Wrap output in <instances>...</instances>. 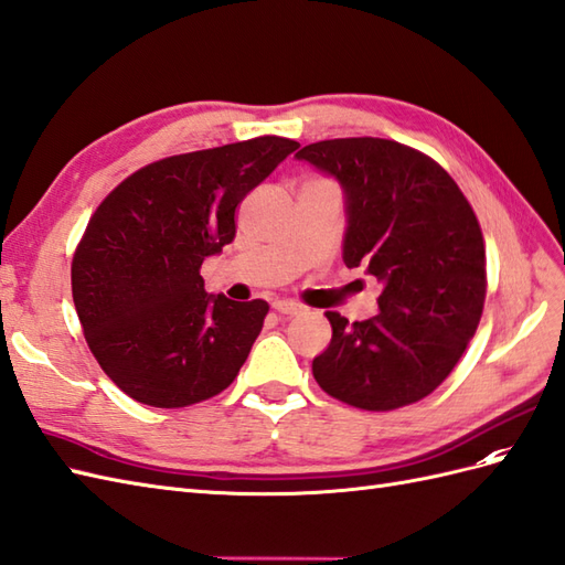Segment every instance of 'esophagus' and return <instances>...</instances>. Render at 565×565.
I'll return each mask as SVG.
<instances>
[{
  "label": "esophagus",
  "instance_id": "esophagus-1",
  "mask_svg": "<svg viewBox=\"0 0 565 565\" xmlns=\"http://www.w3.org/2000/svg\"><path fill=\"white\" fill-rule=\"evenodd\" d=\"M271 308L277 310V312H281V315H302V312H308V306H302V302H298V300H274L271 302Z\"/></svg>",
  "mask_w": 565,
  "mask_h": 565
}]
</instances>
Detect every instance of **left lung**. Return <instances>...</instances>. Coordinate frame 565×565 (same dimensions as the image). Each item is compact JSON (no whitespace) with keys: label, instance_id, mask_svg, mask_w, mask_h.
Segmentation results:
<instances>
[{"label":"left lung","instance_id":"1","mask_svg":"<svg viewBox=\"0 0 565 565\" xmlns=\"http://www.w3.org/2000/svg\"><path fill=\"white\" fill-rule=\"evenodd\" d=\"M296 157L339 179L343 263L367 265L384 284L370 320L324 312L331 343L312 360L317 384L372 413L423 401L458 365L484 310L487 255L472 205L439 162L396 140H320Z\"/></svg>","mask_w":565,"mask_h":565}]
</instances>
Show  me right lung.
<instances>
[{"label": "right lung", "instance_id": "1", "mask_svg": "<svg viewBox=\"0 0 565 565\" xmlns=\"http://www.w3.org/2000/svg\"><path fill=\"white\" fill-rule=\"evenodd\" d=\"M300 142L259 136L157 159L93 212L71 263L85 341L124 394L152 408L207 401L238 377L267 300L210 296L202 259L236 236V210Z\"/></svg>", "mask_w": 565, "mask_h": 565}]
</instances>
